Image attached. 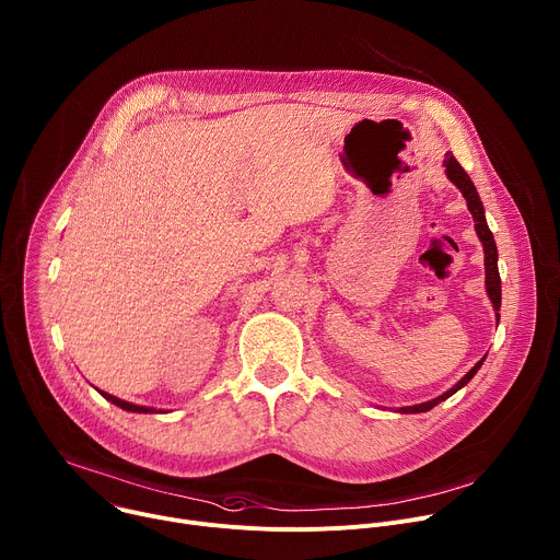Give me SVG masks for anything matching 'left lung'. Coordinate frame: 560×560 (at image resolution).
<instances>
[{
	"label": "left lung",
	"mask_w": 560,
	"mask_h": 560,
	"mask_svg": "<svg viewBox=\"0 0 560 560\" xmlns=\"http://www.w3.org/2000/svg\"><path fill=\"white\" fill-rule=\"evenodd\" d=\"M444 166H446L448 179L457 186V189L462 191V196H464L466 202H468V211H470V215H472V220H475V231H477V235H479V242L483 244L486 292H488V296H490V301H492V307L499 310V307H501V279H499V268H497V257H499V255H497L494 237H492V233H490V229H488V224H486L483 205H481V200H479V194H477V189H475L472 179L468 177V173L462 168V164L455 160V155H453L451 151L446 153ZM497 318H499V314H497ZM481 364H483V358L468 371V374H466L453 389H448V392L442 394L440 398H433V400L422 402V405H416V407H400L398 411H400V413H424V411H431L433 407H438L440 402H444L446 398H451L455 392H459L462 387H466V385L472 381V376L477 374Z\"/></svg>",
	"instance_id": "obj_1"
}]
</instances>
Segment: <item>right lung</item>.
<instances>
[{
	"label": "right lung",
	"mask_w": 560,
	"mask_h": 560,
	"mask_svg": "<svg viewBox=\"0 0 560 560\" xmlns=\"http://www.w3.org/2000/svg\"><path fill=\"white\" fill-rule=\"evenodd\" d=\"M101 396H103L105 400H109L112 405H116V407H120V409H125V411H131V413H158V411L151 409V407H138V405L125 402V400H120V398H116V396H109V394H105V392H101Z\"/></svg>",
	"instance_id": "1"
}]
</instances>
